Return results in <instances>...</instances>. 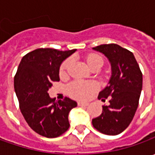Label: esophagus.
I'll use <instances>...</instances> for the list:
<instances>
[{"instance_id":"esophagus-1","label":"esophagus","mask_w":155,"mask_h":155,"mask_svg":"<svg viewBox=\"0 0 155 155\" xmlns=\"http://www.w3.org/2000/svg\"><path fill=\"white\" fill-rule=\"evenodd\" d=\"M78 106L85 107V106H88V105H89V103H87V102H78Z\"/></svg>"}]
</instances>
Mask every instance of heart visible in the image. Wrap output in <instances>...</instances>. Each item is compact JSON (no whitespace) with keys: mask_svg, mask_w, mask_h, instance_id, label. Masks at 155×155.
I'll return each instance as SVG.
<instances>
[{"mask_svg":"<svg viewBox=\"0 0 155 155\" xmlns=\"http://www.w3.org/2000/svg\"><path fill=\"white\" fill-rule=\"evenodd\" d=\"M86 61L88 65L93 68L95 65L98 64L100 63H103L102 57L99 56L97 54H89L86 57ZM71 64V58H67L62 63L60 68H59V75L61 77L65 76L67 73L69 67ZM97 89V84L95 83H86L83 81L77 80L71 83L68 86V91L73 97L78 99H84L89 96V94L95 91Z\"/></svg>","mask_w":155,"mask_h":155,"instance_id":"1","label":"heart"}]
</instances>
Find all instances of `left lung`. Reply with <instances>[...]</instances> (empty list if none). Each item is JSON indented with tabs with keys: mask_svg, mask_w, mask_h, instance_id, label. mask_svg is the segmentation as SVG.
<instances>
[{
	"mask_svg": "<svg viewBox=\"0 0 155 155\" xmlns=\"http://www.w3.org/2000/svg\"><path fill=\"white\" fill-rule=\"evenodd\" d=\"M108 58L111 64L109 84L98 95L103 102L110 98V105L103 106V112L92 119L99 132L109 135L121 134L128 128L138 108L142 89V73L134 54L116 44L93 47Z\"/></svg>",
	"mask_w": 155,
	"mask_h": 155,
	"instance_id": "left-lung-1",
	"label": "left lung"
}]
</instances>
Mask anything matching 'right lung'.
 I'll return each instance as SVG.
<instances>
[{"mask_svg":"<svg viewBox=\"0 0 155 155\" xmlns=\"http://www.w3.org/2000/svg\"><path fill=\"white\" fill-rule=\"evenodd\" d=\"M75 51L36 49L22 58L15 76V91L26 122L33 131L47 138L68 130L69 113L77 107L71 99L55 102L48 94L52 83L59 81L60 64Z\"/></svg>","mask_w":155,"mask_h":155,"instance_id":"obj_1","label":"right lung"}]
</instances>
